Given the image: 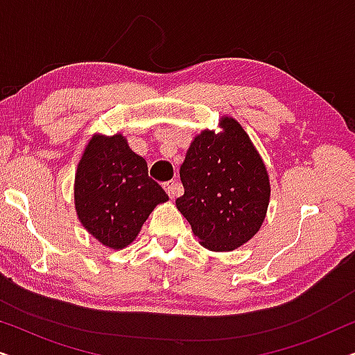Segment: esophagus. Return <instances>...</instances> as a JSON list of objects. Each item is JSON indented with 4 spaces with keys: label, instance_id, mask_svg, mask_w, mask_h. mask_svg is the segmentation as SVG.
I'll return each mask as SVG.
<instances>
[{
    "label": "esophagus",
    "instance_id": "obj_1",
    "mask_svg": "<svg viewBox=\"0 0 355 355\" xmlns=\"http://www.w3.org/2000/svg\"><path fill=\"white\" fill-rule=\"evenodd\" d=\"M164 189H166V192H168V196L171 197V198H174V197H179L182 193V186L179 182H176V181H169V182H166L164 184Z\"/></svg>",
    "mask_w": 355,
    "mask_h": 355
}]
</instances>
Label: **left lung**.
<instances>
[{
  "instance_id": "left-lung-1",
  "label": "left lung",
  "mask_w": 355,
  "mask_h": 355,
  "mask_svg": "<svg viewBox=\"0 0 355 355\" xmlns=\"http://www.w3.org/2000/svg\"><path fill=\"white\" fill-rule=\"evenodd\" d=\"M223 132L203 130L181 164L178 210L210 250H234L257 234L270 202L263 159L242 125L221 118Z\"/></svg>"
}]
</instances>
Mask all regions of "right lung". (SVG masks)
<instances>
[{"label": "right lung", "instance_id": "1", "mask_svg": "<svg viewBox=\"0 0 355 355\" xmlns=\"http://www.w3.org/2000/svg\"><path fill=\"white\" fill-rule=\"evenodd\" d=\"M166 192L148 178L147 162L121 134H95L76 171L74 202L82 226L110 249H124Z\"/></svg>", "mask_w": 355, "mask_h": 355}]
</instances>
